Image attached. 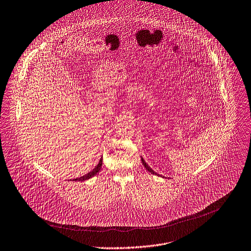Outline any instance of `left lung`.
<instances>
[{"instance_id": "1", "label": "left lung", "mask_w": 251, "mask_h": 251, "mask_svg": "<svg viewBox=\"0 0 251 251\" xmlns=\"http://www.w3.org/2000/svg\"><path fill=\"white\" fill-rule=\"evenodd\" d=\"M141 162H142L143 166L145 167V169H146V170H147L149 173H151V174H153V175H156V176H160V175H158L157 173H155V172H154V171H153V170H152V169H151V168H150V167H149V166L146 164V162L144 161V159H143V158H141Z\"/></svg>"}]
</instances>
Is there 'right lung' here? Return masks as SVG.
<instances>
[{"label": "right lung", "instance_id": "1", "mask_svg": "<svg viewBox=\"0 0 251 251\" xmlns=\"http://www.w3.org/2000/svg\"><path fill=\"white\" fill-rule=\"evenodd\" d=\"M102 163H103V159L101 158L100 161H99V163H98V165H97L91 172H89L88 174L84 175L83 176H80V177H77V178H74L73 180H74V181H83V180H86V179H88V178H91L92 176H94L95 175H97V173L100 172L101 167H102Z\"/></svg>", "mask_w": 251, "mask_h": 251}]
</instances>
